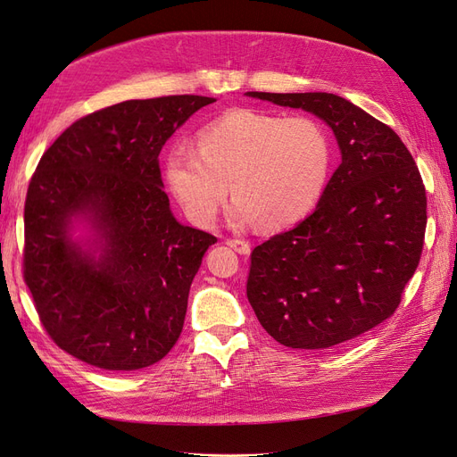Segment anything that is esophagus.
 <instances>
[{"mask_svg": "<svg viewBox=\"0 0 457 457\" xmlns=\"http://www.w3.org/2000/svg\"><path fill=\"white\" fill-rule=\"evenodd\" d=\"M226 245L231 246L235 252H239V254H250V243L245 239H228Z\"/></svg>", "mask_w": 457, "mask_h": 457, "instance_id": "esophagus-1", "label": "esophagus"}]
</instances>
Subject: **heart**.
Masks as SVG:
<instances>
[{
  "mask_svg": "<svg viewBox=\"0 0 457 457\" xmlns=\"http://www.w3.org/2000/svg\"><path fill=\"white\" fill-rule=\"evenodd\" d=\"M331 163V137L318 118L233 109L199 131L197 152H169L165 180L197 228L216 222L229 184L235 222L280 229L314 211Z\"/></svg>",
  "mask_w": 457,
  "mask_h": 457,
  "instance_id": "heart-1",
  "label": "heart"
}]
</instances>
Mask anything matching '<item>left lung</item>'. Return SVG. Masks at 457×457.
<instances>
[{
    "label": "left lung",
    "instance_id": "8db88e82",
    "mask_svg": "<svg viewBox=\"0 0 457 457\" xmlns=\"http://www.w3.org/2000/svg\"><path fill=\"white\" fill-rule=\"evenodd\" d=\"M246 96L322 118L343 158L316 211L252 250L246 297L263 329L284 346L346 343L399 307L424 248V180L399 135L345 97Z\"/></svg>",
    "mask_w": 457,
    "mask_h": 457
}]
</instances>
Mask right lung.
<instances>
[{"label":"right lung","mask_w":457,"mask_h":457,"mask_svg":"<svg viewBox=\"0 0 457 457\" xmlns=\"http://www.w3.org/2000/svg\"><path fill=\"white\" fill-rule=\"evenodd\" d=\"M205 96L129 99L79 118L48 146L24 205V280L62 350L105 370L160 361L216 237L179 224L160 173L165 141ZM77 223L92 247L71 239Z\"/></svg>","instance_id":"right-lung-1"}]
</instances>
